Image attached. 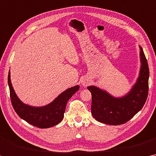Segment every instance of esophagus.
<instances>
[{"label": "esophagus", "mask_w": 156, "mask_h": 156, "mask_svg": "<svg viewBox=\"0 0 156 156\" xmlns=\"http://www.w3.org/2000/svg\"><path fill=\"white\" fill-rule=\"evenodd\" d=\"M89 83H90V81L88 80H86V79H84V80L81 81V84H82L83 86H84V87H86V86H88V84Z\"/></svg>", "instance_id": "obj_1"}]
</instances>
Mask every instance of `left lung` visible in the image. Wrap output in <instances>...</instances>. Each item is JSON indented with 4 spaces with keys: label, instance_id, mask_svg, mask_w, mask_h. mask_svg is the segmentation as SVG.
<instances>
[{
    "label": "left lung",
    "instance_id": "left-lung-1",
    "mask_svg": "<svg viewBox=\"0 0 156 156\" xmlns=\"http://www.w3.org/2000/svg\"><path fill=\"white\" fill-rule=\"evenodd\" d=\"M140 74L127 94L116 98L97 86L87 87L92 95L91 114L100 123L112 126L123 124L138 113L144 105L148 92L149 70L142 47L140 46Z\"/></svg>",
    "mask_w": 156,
    "mask_h": 156
}]
</instances>
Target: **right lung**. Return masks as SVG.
Listing matches in <instances>:
<instances>
[{"label":"right lung","instance_id":"obj_1","mask_svg":"<svg viewBox=\"0 0 156 156\" xmlns=\"http://www.w3.org/2000/svg\"><path fill=\"white\" fill-rule=\"evenodd\" d=\"M8 86L12 105L16 113L21 119L40 128H51L58 124L64 117L67 102L80 89V86L76 85L61 93L49 104L42 107H33L24 104L16 95L12 85L9 71Z\"/></svg>","mask_w":156,"mask_h":156}]
</instances>
